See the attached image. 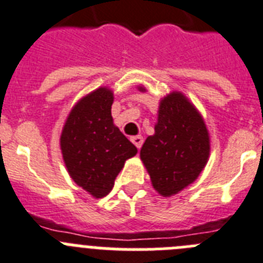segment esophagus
Returning a JSON list of instances; mask_svg holds the SVG:
<instances>
[{"label":"esophagus","instance_id":"34e87169","mask_svg":"<svg viewBox=\"0 0 263 263\" xmlns=\"http://www.w3.org/2000/svg\"><path fill=\"white\" fill-rule=\"evenodd\" d=\"M131 141L135 144V145H136L137 149H140L141 145H143L144 140H143V137H141V136H132Z\"/></svg>","mask_w":263,"mask_h":263}]
</instances>
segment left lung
<instances>
[{
  "mask_svg": "<svg viewBox=\"0 0 263 263\" xmlns=\"http://www.w3.org/2000/svg\"><path fill=\"white\" fill-rule=\"evenodd\" d=\"M145 91L144 86H137ZM210 134L200 112L181 91L161 98L155 134L146 137L140 158L160 195L172 196L193 183L210 157Z\"/></svg>",
  "mask_w": 263,
  "mask_h": 263,
  "instance_id": "obj_1",
  "label": "left lung"
}]
</instances>
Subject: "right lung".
Wrapping results in <instances>:
<instances>
[{
	"instance_id": "1",
	"label": "right lung",
	"mask_w": 263,
	"mask_h": 263,
	"mask_svg": "<svg viewBox=\"0 0 263 263\" xmlns=\"http://www.w3.org/2000/svg\"><path fill=\"white\" fill-rule=\"evenodd\" d=\"M114 91L101 86L82 97L64 123L60 148L70 178L93 198H103L137 148L111 117Z\"/></svg>"
}]
</instances>
